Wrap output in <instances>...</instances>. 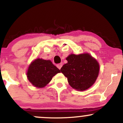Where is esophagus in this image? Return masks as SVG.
Listing matches in <instances>:
<instances>
[{
	"mask_svg": "<svg viewBox=\"0 0 123 123\" xmlns=\"http://www.w3.org/2000/svg\"><path fill=\"white\" fill-rule=\"evenodd\" d=\"M62 66V65L61 63H60V64H57V67L59 69H61V68Z\"/></svg>",
	"mask_w": 123,
	"mask_h": 123,
	"instance_id": "34e87169",
	"label": "esophagus"
}]
</instances>
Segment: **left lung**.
Returning <instances> with one entry per match:
<instances>
[{"mask_svg":"<svg viewBox=\"0 0 123 123\" xmlns=\"http://www.w3.org/2000/svg\"><path fill=\"white\" fill-rule=\"evenodd\" d=\"M61 72L68 78L69 85L77 91H83L93 85L98 77L99 63L88 53L70 54L66 58Z\"/></svg>","mask_w":123,"mask_h":123,"instance_id":"1","label":"left lung"}]
</instances>
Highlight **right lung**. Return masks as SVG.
<instances>
[{
  "mask_svg": "<svg viewBox=\"0 0 123 123\" xmlns=\"http://www.w3.org/2000/svg\"><path fill=\"white\" fill-rule=\"evenodd\" d=\"M60 70L53 64L50 60L38 58L30 65L27 77L30 82L37 88H43L48 84Z\"/></svg>",
  "mask_w": 123,
  "mask_h": 123,
  "instance_id": "1",
  "label": "right lung"
}]
</instances>
